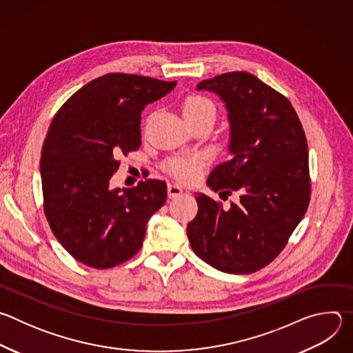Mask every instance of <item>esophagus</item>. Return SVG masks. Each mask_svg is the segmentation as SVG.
Masks as SVG:
<instances>
[{
    "label": "esophagus",
    "mask_w": 353,
    "mask_h": 353,
    "mask_svg": "<svg viewBox=\"0 0 353 353\" xmlns=\"http://www.w3.org/2000/svg\"><path fill=\"white\" fill-rule=\"evenodd\" d=\"M168 194H169V198H176V196H180L183 194V188L176 184V183H169L168 185Z\"/></svg>",
    "instance_id": "34e87169"
}]
</instances>
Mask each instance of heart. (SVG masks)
<instances>
[{"label":"heart","mask_w":353,"mask_h":353,"mask_svg":"<svg viewBox=\"0 0 353 353\" xmlns=\"http://www.w3.org/2000/svg\"><path fill=\"white\" fill-rule=\"evenodd\" d=\"M216 109L212 100L203 94H190L183 102V116L188 125L203 120H215ZM205 158L203 155L177 157L166 163V169L180 181H192L198 177L201 168L204 166Z\"/></svg>","instance_id":"1"}]
</instances>
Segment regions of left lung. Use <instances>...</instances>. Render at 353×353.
Wrapping results in <instances>:
<instances>
[{"mask_svg": "<svg viewBox=\"0 0 353 353\" xmlns=\"http://www.w3.org/2000/svg\"><path fill=\"white\" fill-rule=\"evenodd\" d=\"M229 112L232 158L208 177L214 191L239 192L237 204L204 194L187 226L194 253L228 274H251L272 263L288 244L312 194L305 130L289 100L245 71L199 82Z\"/></svg>", "mask_w": 353, "mask_h": 353, "instance_id": "1", "label": "left lung"}]
</instances>
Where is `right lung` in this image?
<instances>
[{"label":"right lung","mask_w":353,"mask_h":353,"mask_svg":"<svg viewBox=\"0 0 353 353\" xmlns=\"http://www.w3.org/2000/svg\"><path fill=\"white\" fill-rule=\"evenodd\" d=\"M176 81L106 74L56 113L41 149L43 210L56 239L79 263L108 270L134 257L146 222L166 201L162 180L112 190L110 177L141 146V113Z\"/></svg>","instance_id":"1"}]
</instances>
